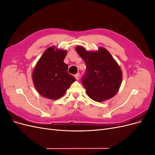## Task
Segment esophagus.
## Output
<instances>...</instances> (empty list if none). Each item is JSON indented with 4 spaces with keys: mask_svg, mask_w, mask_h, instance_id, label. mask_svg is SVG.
Masks as SVG:
<instances>
[{
    "mask_svg": "<svg viewBox=\"0 0 155 155\" xmlns=\"http://www.w3.org/2000/svg\"><path fill=\"white\" fill-rule=\"evenodd\" d=\"M74 76H75V78H76V79H77V80H78L79 78V74L78 73V74H75Z\"/></svg>",
    "mask_w": 155,
    "mask_h": 155,
    "instance_id": "obj_1",
    "label": "esophagus"
}]
</instances>
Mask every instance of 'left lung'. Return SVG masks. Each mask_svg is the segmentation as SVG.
I'll return each mask as SVG.
<instances>
[{"label":"left lung","instance_id":"1","mask_svg":"<svg viewBox=\"0 0 155 155\" xmlns=\"http://www.w3.org/2000/svg\"><path fill=\"white\" fill-rule=\"evenodd\" d=\"M76 51L86 64V72L81 83L92 100L103 101L109 100L118 92L122 73L118 63L104 48L88 51L78 46Z\"/></svg>","mask_w":155,"mask_h":155}]
</instances>
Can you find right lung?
<instances>
[{"label":"right lung","mask_w":155,"mask_h":155,"mask_svg":"<svg viewBox=\"0 0 155 155\" xmlns=\"http://www.w3.org/2000/svg\"><path fill=\"white\" fill-rule=\"evenodd\" d=\"M67 53L66 50H55L54 46H51L37 63L32 79L36 90L41 96L58 100L76 81L68 72V64L63 62Z\"/></svg>","instance_id":"add662e5"}]
</instances>
